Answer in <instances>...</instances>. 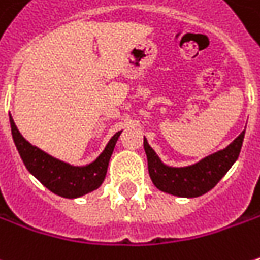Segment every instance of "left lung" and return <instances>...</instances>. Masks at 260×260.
<instances>
[{"label":"left lung","instance_id":"obj_1","mask_svg":"<svg viewBox=\"0 0 260 260\" xmlns=\"http://www.w3.org/2000/svg\"><path fill=\"white\" fill-rule=\"evenodd\" d=\"M244 132L225 148L212 152L197 163L183 167L169 166L161 161L144 137V150L148 160V173L152 183L161 192L180 198H197L215 186L239 158Z\"/></svg>","mask_w":260,"mask_h":260}]
</instances>
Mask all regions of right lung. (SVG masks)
<instances>
[{"instance_id": "1", "label": "right lung", "mask_w": 260, "mask_h": 260, "mask_svg": "<svg viewBox=\"0 0 260 260\" xmlns=\"http://www.w3.org/2000/svg\"><path fill=\"white\" fill-rule=\"evenodd\" d=\"M10 125L13 140L17 151L28 172L35 176L45 187L55 195L68 199L84 197L102 186L108 173L109 160L122 131H118L106 144L105 150L99 154L96 160L84 166H74L40 150L20 134L10 115Z\"/></svg>"}]
</instances>
